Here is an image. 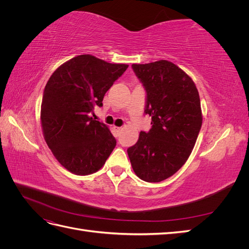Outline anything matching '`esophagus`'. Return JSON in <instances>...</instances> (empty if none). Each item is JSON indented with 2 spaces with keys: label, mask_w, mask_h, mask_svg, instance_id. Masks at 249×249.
Returning <instances> with one entry per match:
<instances>
[{
  "label": "esophagus",
  "mask_w": 249,
  "mask_h": 249,
  "mask_svg": "<svg viewBox=\"0 0 249 249\" xmlns=\"http://www.w3.org/2000/svg\"><path fill=\"white\" fill-rule=\"evenodd\" d=\"M113 131H114V135L115 136L117 137V136H119V134H120V131H122V127L120 126H113Z\"/></svg>",
  "instance_id": "esophagus-1"
}]
</instances>
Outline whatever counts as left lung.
<instances>
[{
	"instance_id": "8db88e82",
	"label": "left lung",
	"mask_w": 249,
	"mask_h": 249,
	"mask_svg": "<svg viewBox=\"0 0 249 249\" xmlns=\"http://www.w3.org/2000/svg\"><path fill=\"white\" fill-rule=\"evenodd\" d=\"M132 70L145 90L152 127L140 132L127 155L141 179L158 183L175 175L192 152L202 124L199 94L192 79L167 60Z\"/></svg>"
}]
</instances>
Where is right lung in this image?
Returning <instances> with one entry per match:
<instances>
[{
    "mask_svg": "<svg viewBox=\"0 0 249 249\" xmlns=\"http://www.w3.org/2000/svg\"><path fill=\"white\" fill-rule=\"evenodd\" d=\"M129 65L80 55L53 72L42 94L41 125L59 163L78 176L101 169L116 145L108 126L92 118L94 108Z\"/></svg>",
    "mask_w": 249,
    "mask_h": 249,
    "instance_id": "1",
    "label": "right lung"
}]
</instances>
